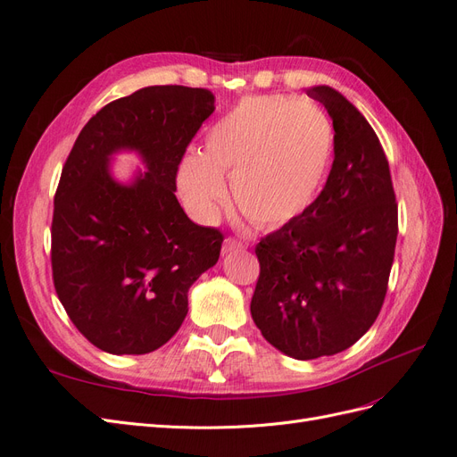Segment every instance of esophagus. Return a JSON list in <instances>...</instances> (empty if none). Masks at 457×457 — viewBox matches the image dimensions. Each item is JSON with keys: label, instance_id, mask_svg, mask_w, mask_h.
I'll list each match as a JSON object with an SVG mask.
<instances>
[{"label": "esophagus", "instance_id": "esophagus-1", "mask_svg": "<svg viewBox=\"0 0 457 457\" xmlns=\"http://www.w3.org/2000/svg\"><path fill=\"white\" fill-rule=\"evenodd\" d=\"M240 250H245V244L242 240H237V238H227L225 244H223V255H230L234 252H240Z\"/></svg>", "mask_w": 457, "mask_h": 457}]
</instances>
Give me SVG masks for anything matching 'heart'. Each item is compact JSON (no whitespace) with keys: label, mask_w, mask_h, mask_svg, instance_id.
Instances as JSON below:
<instances>
[{"label":"heart","mask_w":457,"mask_h":457,"mask_svg":"<svg viewBox=\"0 0 457 457\" xmlns=\"http://www.w3.org/2000/svg\"><path fill=\"white\" fill-rule=\"evenodd\" d=\"M334 143V123L316 103L245 96L210 128L204 152H185L177 185L192 210L213 219L227 200L228 177L244 217L278 228L305 215L320 195Z\"/></svg>","instance_id":"b5f03b06"}]
</instances>
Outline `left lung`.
Returning <instances> with one entry per match:
<instances>
[{"label": "left lung", "instance_id": "8db88e82", "mask_svg": "<svg viewBox=\"0 0 457 457\" xmlns=\"http://www.w3.org/2000/svg\"><path fill=\"white\" fill-rule=\"evenodd\" d=\"M334 121V163L314 204L262 238L252 318L297 361L349 349L376 322L395 259L398 207L368 120L328 86L307 89Z\"/></svg>", "mask_w": 457, "mask_h": 457}]
</instances>
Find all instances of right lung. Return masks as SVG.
Instances as JSON below:
<instances>
[{
	"label": "right lung",
	"mask_w": 457,
	"mask_h": 457,
	"mask_svg": "<svg viewBox=\"0 0 457 457\" xmlns=\"http://www.w3.org/2000/svg\"><path fill=\"white\" fill-rule=\"evenodd\" d=\"M213 110L207 89L143 87L101 108L68 154L54 195L53 282L74 326L104 353L168 343L190 286L219 259L223 234L192 223L175 196L179 163ZM121 149L147 165L129 186L109 173Z\"/></svg>",
	"instance_id": "1"
}]
</instances>
